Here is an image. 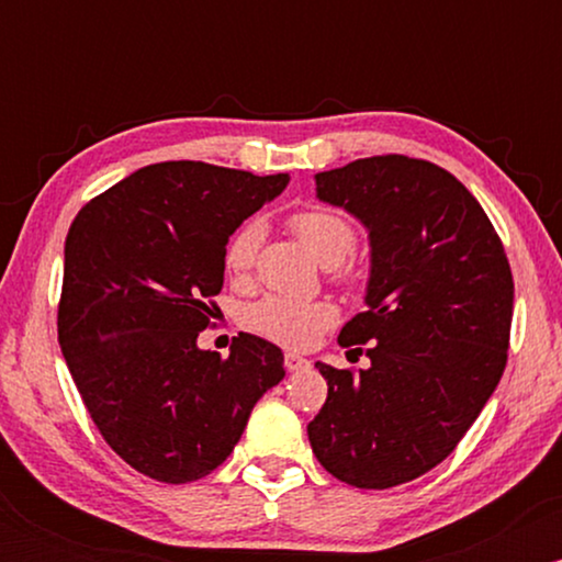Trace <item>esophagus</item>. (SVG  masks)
Masks as SVG:
<instances>
[{"label":"esophagus","mask_w":562,"mask_h":562,"mask_svg":"<svg viewBox=\"0 0 562 562\" xmlns=\"http://www.w3.org/2000/svg\"><path fill=\"white\" fill-rule=\"evenodd\" d=\"M285 367H288L290 372L306 370V367H308V359H303L301 353H295V351H288V353H285Z\"/></svg>","instance_id":"1"}]
</instances>
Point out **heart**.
<instances>
[{
  "instance_id": "obj_1",
  "label": "heart",
  "mask_w": 562,
  "mask_h": 562,
  "mask_svg": "<svg viewBox=\"0 0 562 562\" xmlns=\"http://www.w3.org/2000/svg\"><path fill=\"white\" fill-rule=\"evenodd\" d=\"M290 229L299 235L314 259L325 267H338L351 256L357 235L344 216L330 209H306L290 216ZM263 240L261 222H245L229 237L224 263L232 274H245L254 267ZM248 327L280 346L306 348L335 322V308L325 301H303L295 295H267L248 308Z\"/></svg>"
}]
</instances>
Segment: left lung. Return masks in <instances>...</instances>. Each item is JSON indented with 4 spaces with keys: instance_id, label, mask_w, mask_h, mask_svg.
Returning <instances> with one entry per match:
<instances>
[{
    "instance_id": "8db88e82",
    "label": "left lung",
    "mask_w": 562,
    "mask_h": 562,
    "mask_svg": "<svg viewBox=\"0 0 562 562\" xmlns=\"http://www.w3.org/2000/svg\"><path fill=\"white\" fill-rule=\"evenodd\" d=\"M314 182L370 237L367 308L338 335L340 346L370 344V367L353 375L317 362L327 402L308 441L338 481L391 488L447 460L494 393L513 272L479 200L441 166L375 156Z\"/></svg>"
}]
</instances>
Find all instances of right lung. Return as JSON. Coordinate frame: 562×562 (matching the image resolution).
Segmentation results:
<instances>
[{
  "label": "right lung",
  "mask_w": 562,
  "mask_h": 562,
  "mask_svg": "<svg viewBox=\"0 0 562 562\" xmlns=\"http://www.w3.org/2000/svg\"><path fill=\"white\" fill-rule=\"evenodd\" d=\"M288 182L166 160L128 173L70 224L57 340L102 438L147 479L216 470L285 378L282 351L259 335H237L227 359L198 335L218 312L229 235Z\"/></svg>",
  "instance_id": "1"
}]
</instances>
